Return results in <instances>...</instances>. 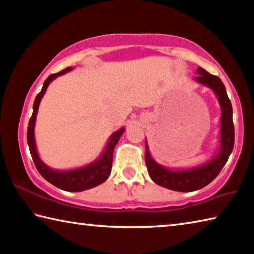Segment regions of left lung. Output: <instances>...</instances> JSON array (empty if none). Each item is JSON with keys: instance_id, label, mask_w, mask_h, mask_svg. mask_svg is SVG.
Listing matches in <instances>:
<instances>
[{"instance_id": "obj_1", "label": "left lung", "mask_w": 254, "mask_h": 254, "mask_svg": "<svg viewBox=\"0 0 254 254\" xmlns=\"http://www.w3.org/2000/svg\"><path fill=\"white\" fill-rule=\"evenodd\" d=\"M194 81L212 90L221 108L219 147L210 161L188 169H172L159 164L151 155L145 139V164L150 178L159 186L179 192L196 191L206 187L218 177L227 163L234 145V127L232 105L228 98L224 84L218 76L207 73L204 68H196Z\"/></svg>"}]
</instances>
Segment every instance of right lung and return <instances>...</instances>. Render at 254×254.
Returning <instances> with one entry per match:
<instances>
[{
	"label": "right lung",
	"instance_id": "right-lung-1",
	"mask_svg": "<svg viewBox=\"0 0 254 254\" xmlns=\"http://www.w3.org/2000/svg\"><path fill=\"white\" fill-rule=\"evenodd\" d=\"M74 67H66L63 71L57 73V74H51L47 80H45L42 90L40 93L36 95L34 104H33V114L30 119L29 127H27V144L30 147L31 156L33 159V162L35 164L36 169L40 172V174L47 180L48 182L53 184L59 189L68 192H81L84 190H89V189L94 188L99 184L107 181L110 173H111L112 169V159H113V150L115 145H117L120 137L126 131V127H120L118 131L112 133L111 136L105 144L104 149L98 158H96L93 162L89 164L83 165L80 168L68 169V170H57L52 169L49 165L43 162V160L40 158L38 147H36L35 142V122H36V115L39 112V107L42 100L43 95L47 92L48 86L53 80L57 79L58 76L65 74L67 72H71Z\"/></svg>",
	"mask_w": 254,
	"mask_h": 254
}]
</instances>
